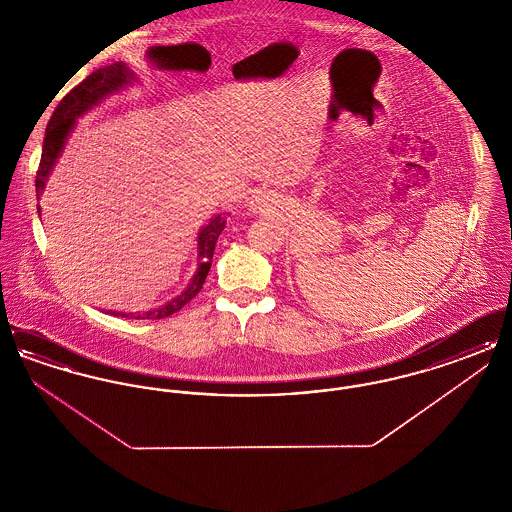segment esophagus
<instances>
[{
    "label": "esophagus",
    "instance_id": "obj_1",
    "mask_svg": "<svg viewBox=\"0 0 512 512\" xmlns=\"http://www.w3.org/2000/svg\"><path fill=\"white\" fill-rule=\"evenodd\" d=\"M251 207L257 211V209H261V199H255V201H251Z\"/></svg>",
    "mask_w": 512,
    "mask_h": 512
}]
</instances>
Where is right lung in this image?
Segmentation results:
<instances>
[{"label":"right lung","mask_w":512,"mask_h":512,"mask_svg":"<svg viewBox=\"0 0 512 512\" xmlns=\"http://www.w3.org/2000/svg\"><path fill=\"white\" fill-rule=\"evenodd\" d=\"M136 80L134 73L124 65V63H113L107 67H101L98 71L88 74L78 86H74L73 90L59 101V105L55 107L53 115L48 122L46 128V138H44V147H42V159H40V167L36 172V192L38 199L40 194L44 192L46 180H48L49 172L53 171V165L57 161V157L61 155L65 142L73 130L76 119L82 117L86 111H90L94 105L101 103V99L107 98L109 94L119 92L124 86L132 84ZM40 213V207H38ZM226 226V219L222 215H217L215 219L207 226L201 228L199 236H197V259H199V267L195 272L194 278L190 280L188 288L180 293L178 297H174L167 305H161L159 309H151L144 315H134V313H113V315H121L128 318H142V320H157V318L171 317L176 311H180L188 301H192L197 292L203 288V282L209 274L211 268V259L215 253V245L219 240L220 232Z\"/></svg>","instance_id":"right-lung-1"}]
</instances>
